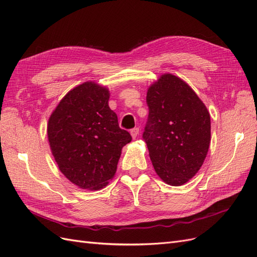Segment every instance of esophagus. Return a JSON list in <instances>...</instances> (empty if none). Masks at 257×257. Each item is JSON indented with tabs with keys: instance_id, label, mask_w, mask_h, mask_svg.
Masks as SVG:
<instances>
[{
	"instance_id": "obj_1",
	"label": "esophagus",
	"mask_w": 257,
	"mask_h": 257,
	"mask_svg": "<svg viewBox=\"0 0 257 257\" xmlns=\"http://www.w3.org/2000/svg\"><path fill=\"white\" fill-rule=\"evenodd\" d=\"M138 134H139V128L138 127H135L133 130H131V136H132V138H133V139H135L138 136Z\"/></svg>"
}]
</instances>
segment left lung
Wrapping results in <instances>:
<instances>
[{
	"mask_svg": "<svg viewBox=\"0 0 257 257\" xmlns=\"http://www.w3.org/2000/svg\"><path fill=\"white\" fill-rule=\"evenodd\" d=\"M149 107L143 134L155 173L179 186L197 174L211 141V122L205 104L190 85L163 74L147 92Z\"/></svg>",
	"mask_w": 257,
	"mask_h": 257,
	"instance_id": "obj_1",
	"label": "left lung"
}]
</instances>
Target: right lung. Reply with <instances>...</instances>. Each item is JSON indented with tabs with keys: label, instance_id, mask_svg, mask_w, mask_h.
I'll list each match as a JSON object with an SVG mask.
<instances>
[{
	"label": "right lung",
	"instance_id": "obj_1",
	"mask_svg": "<svg viewBox=\"0 0 257 257\" xmlns=\"http://www.w3.org/2000/svg\"><path fill=\"white\" fill-rule=\"evenodd\" d=\"M109 96L106 87L83 82L60 100L48 121V142L59 169L83 190L98 191L109 183L122 148L132 141L119 127Z\"/></svg>",
	"mask_w": 257,
	"mask_h": 257
}]
</instances>
